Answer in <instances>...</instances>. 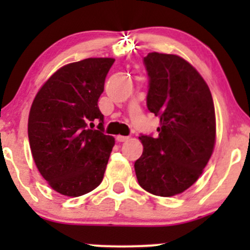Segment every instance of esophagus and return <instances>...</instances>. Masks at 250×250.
<instances>
[{"label":"esophagus","mask_w":250,"mask_h":250,"mask_svg":"<svg viewBox=\"0 0 250 250\" xmlns=\"http://www.w3.org/2000/svg\"><path fill=\"white\" fill-rule=\"evenodd\" d=\"M117 139L118 143H125V141H128V139H129V137H125V135H117Z\"/></svg>","instance_id":"34e87169"}]
</instances>
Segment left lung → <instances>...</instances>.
I'll return each instance as SVG.
<instances>
[{"instance_id": "8db88e82", "label": "left lung", "mask_w": 250, "mask_h": 250, "mask_svg": "<svg viewBox=\"0 0 250 250\" xmlns=\"http://www.w3.org/2000/svg\"><path fill=\"white\" fill-rule=\"evenodd\" d=\"M146 105L160 118L157 137H139L143 155L135 161L144 190L170 197L197 181L215 145V110L206 81L183 58L148 53Z\"/></svg>"}]
</instances>
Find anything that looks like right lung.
<instances>
[{
    "mask_svg": "<svg viewBox=\"0 0 250 250\" xmlns=\"http://www.w3.org/2000/svg\"><path fill=\"white\" fill-rule=\"evenodd\" d=\"M112 58H88L60 67L41 87L27 123L36 167L57 192L78 197L104 178L115 139L104 134L98 99ZM95 120L100 121L97 129Z\"/></svg>",
    "mask_w": 250,
    "mask_h": 250,
    "instance_id": "obj_1",
    "label": "right lung"
}]
</instances>
